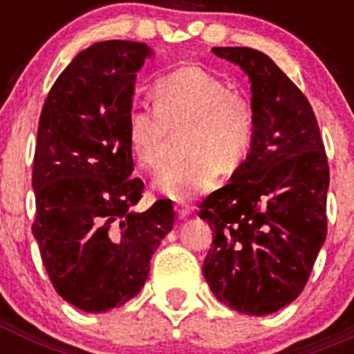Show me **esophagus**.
Wrapping results in <instances>:
<instances>
[{
	"instance_id": "34e87169",
	"label": "esophagus",
	"mask_w": 354,
	"mask_h": 354,
	"mask_svg": "<svg viewBox=\"0 0 354 354\" xmlns=\"http://www.w3.org/2000/svg\"><path fill=\"white\" fill-rule=\"evenodd\" d=\"M174 207H175V212H177V216H179V218H187V216L192 214V211H193L192 205H187L186 202H177Z\"/></svg>"
}]
</instances>
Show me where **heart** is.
Wrapping results in <instances>:
<instances>
[{"instance_id": "1", "label": "heart", "mask_w": 354, "mask_h": 354, "mask_svg": "<svg viewBox=\"0 0 354 354\" xmlns=\"http://www.w3.org/2000/svg\"><path fill=\"white\" fill-rule=\"evenodd\" d=\"M154 109H131L127 142L140 167H162L170 133L186 129L184 161L167 167L156 179L161 195L187 200L211 189L220 168L243 165L255 138V113L248 97L200 67H183L156 81Z\"/></svg>"}]
</instances>
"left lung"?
<instances>
[{
	"mask_svg": "<svg viewBox=\"0 0 354 354\" xmlns=\"http://www.w3.org/2000/svg\"><path fill=\"white\" fill-rule=\"evenodd\" d=\"M212 53L248 74L255 138L230 183L200 204L214 234L202 271L232 310L273 314L305 289L326 239V150L308 99L270 56Z\"/></svg>",
	"mask_w": 354,
	"mask_h": 354,
	"instance_id": "obj_1",
	"label": "left lung"
}]
</instances>
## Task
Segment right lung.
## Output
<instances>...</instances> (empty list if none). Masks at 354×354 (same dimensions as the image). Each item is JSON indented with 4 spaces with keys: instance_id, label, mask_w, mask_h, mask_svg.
Here are the masks:
<instances>
[{
    "instance_id": "add662e5",
    "label": "right lung",
    "mask_w": 354,
    "mask_h": 354,
    "mask_svg": "<svg viewBox=\"0 0 354 354\" xmlns=\"http://www.w3.org/2000/svg\"><path fill=\"white\" fill-rule=\"evenodd\" d=\"M150 55L142 42L93 44L58 76L40 113L31 230L55 290L84 312L134 298L174 227L171 200L131 211L145 184L133 177L127 115L136 72Z\"/></svg>"
}]
</instances>
